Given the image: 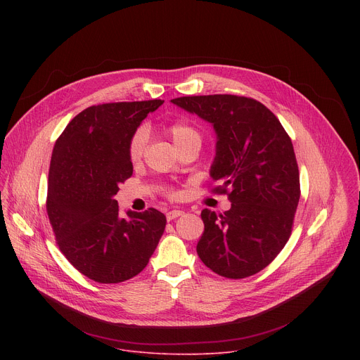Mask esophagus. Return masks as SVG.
Listing matches in <instances>:
<instances>
[{"label":"esophagus","mask_w":360,"mask_h":360,"mask_svg":"<svg viewBox=\"0 0 360 360\" xmlns=\"http://www.w3.org/2000/svg\"><path fill=\"white\" fill-rule=\"evenodd\" d=\"M184 214H185L184 211L174 210V211H169V212L167 214V219H168V221H172V219H175V218H178V217H182Z\"/></svg>","instance_id":"obj_1"}]
</instances>
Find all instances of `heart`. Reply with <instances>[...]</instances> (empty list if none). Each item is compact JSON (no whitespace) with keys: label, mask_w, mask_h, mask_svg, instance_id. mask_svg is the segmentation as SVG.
I'll use <instances>...</instances> for the list:
<instances>
[{"label":"heart","mask_w":360,"mask_h":360,"mask_svg":"<svg viewBox=\"0 0 360 360\" xmlns=\"http://www.w3.org/2000/svg\"><path fill=\"white\" fill-rule=\"evenodd\" d=\"M167 134L172 139L176 149H181L186 145L196 143L200 145V132L188 121H174L167 127ZM146 146V131L143 128H138L129 139L128 143V158L131 162H138ZM169 196H175V192H168Z\"/></svg>","instance_id":"1"}]
</instances>
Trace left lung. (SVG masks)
Segmentation results:
<instances>
[{
  "label": "left lung",
  "mask_w": 360,
  "mask_h": 360,
  "mask_svg": "<svg viewBox=\"0 0 360 360\" xmlns=\"http://www.w3.org/2000/svg\"><path fill=\"white\" fill-rule=\"evenodd\" d=\"M214 125L218 135L211 176L231 210H203L196 245L215 274L242 279L266 268L286 245L300 198L293 145L275 114L259 101L215 94L171 99Z\"/></svg>",
  "instance_id": "1"
}]
</instances>
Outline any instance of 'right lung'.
<instances>
[{
  "mask_svg": "<svg viewBox=\"0 0 360 360\" xmlns=\"http://www.w3.org/2000/svg\"><path fill=\"white\" fill-rule=\"evenodd\" d=\"M162 99L110 102L79 112L56 142L46 214L70 264L98 283H120L149 262L165 231L155 208L120 215L115 195L132 175L128 143Z\"/></svg>",
  "mask_w": 360,
  "mask_h": 360,
  "instance_id": "add662e5",
  "label": "right lung"
}]
</instances>
